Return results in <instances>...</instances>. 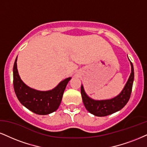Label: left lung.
Returning a JSON list of instances; mask_svg holds the SVG:
<instances>
[{"label": "left lung", "mask_w": 147, "mask_h": 147, "mask_svg": "<svg viewBox=\"0 0 147 147\" xmlns=\"http://www.w3.org/2000/svg\"><path fill=\"white\" fill-rule=\"evenodd\" d=\"M130 63L131 66V72L129 79L121 93L115 98L101 101L93 100V99L88 97L85 93L83 86H81V95L83 103L86 109L90 113L97 117H106L121 110L127 104L130 98L134 78L133 64L131 61Z\"/></svg>", "instance_id": "8db88e82"}]
</instances>
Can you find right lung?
I'll return each instance as SVG.
<instances>
[{"label":"right lung","instance_id":"add662e5","mask_svg":"<svg viewBox=\"0 0 147 147\" xmlns=\"http://www.w3.org/2000/svg\"><path fill=\"white\" fill-rule=\"evenodd\" d=\"M17 58L13 65V88L18 100L34 113L46 115L56 111L61 104L64 90L71 78L64 80L56 88L48 91H39L28 87L20 78Z\"/></svg>","mask_w":147,"mask_h":147}]
</instances>
